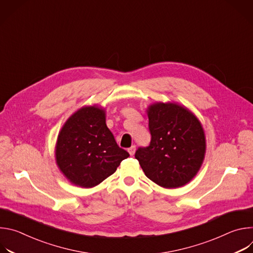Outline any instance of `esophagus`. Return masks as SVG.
<instances>
[{
  "label": "esophagus",
  "instance_id": "esophagus-1",
  "mask_svg": "<svg viewBox=\"0 0 253 253\" xmlns=\"http://www.w3.org/2000/svg\"><path fill=\"white\" fill-rule=\"evenodd\" d=\"M135 150H136V146H131L129 149H128V152H129V154L131 155V156H133L134 154H135Z\"/></svg>",
  "mask_w": 253,
  "mask_h": 253
}]
</instances>
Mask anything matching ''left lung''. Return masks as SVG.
Listing matches in <instances>:
<instances>
[{
    "instance_id": "left-lung-1",
    "label": "left lung",
    "mask_w": 253,
    "mask_h": 253,
    "mask_svg": "<svg viewBox=\"0 0 253 253\" xmlns=\"http://www.w3.org/2000/svg\"><path fill=\"white\" fill-rule=\"evenodd\" d=\"M151 141L135 158L145 175L164 188L181 187L197 174L206 142L201 123L186 107L157 102L147 109Z\"/></svg>"
}]
</instances>
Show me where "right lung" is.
Here are the masks:
<instances>
[{"label":"right lung","instance_id":"right-lung-1","mask_svg":"<svg viewBox=\"0 0 253 253\" xmlns=\"http://www.w3.org/2000/svg\"><path fill=\"white\" fill-rule=\"evenodd\" d=\"M128 157L106 125L105 110L97 105L75 112L58 135L57 165L71 183L80 187L98 185Z\"/></svg>","mask_w":253,"mask_h":253}]
</instances>
